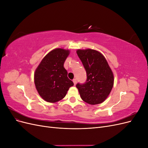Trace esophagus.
Returning a JSON list of instances; mask_svg holds the SVG:
<instances>
[{
	"instance_id": "34e87169",
	"label": "esophagus",
	"mask_w": 148,
	"mask_h": 148,
	"mask_svg": "<svg viewBox=\"0 0 148 148\" xmlns=\"http://www.w3.org/2000/svg\"><path fill=\"white\" fill-rule=\"evenodd\" d=\"M73 83H74V85H75L76 84H77V79H73Z\"/></svg>"
}]
</instances>
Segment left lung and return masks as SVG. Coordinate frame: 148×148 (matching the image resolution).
I'll use <instances>...</instances> for the list:
<instances>
[{"mask_svg": "<svg viewBox=\"0 0 148 148\" xmlns=\"http://www.w3.org/2000/svg\"><path fill=\"white\" fill-rule=\"evenodd\" d=\"M78 56L87 74L86 82L78 83L82 100L91 105L99 104L108 97L114 86V75L104 56L91 49H78Z\"/></svg>", "mask_w": 148, "mask_h": 148, "instance_id": "1", "label": "left lung"}]
</instances>
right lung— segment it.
<instances>
[{
	"mask_svg": "<svg viewBox=\"0 0 148 148\" xmlns=\"http://www.w3.org/2000/svg\"><path fill=\"white\" fill-rule=\"evenodd\" d=\"M69 53V50L53 49L43 58L35 70L36 88L40 96L48 102L60 101L66 96L69 89L73 86L64 66Z\"/></svg>",
	"mask_w": 148,
	"mask_h": 148,
	"instance_id": "obj_1",
	"label": "right lung"
}]
</instances>
